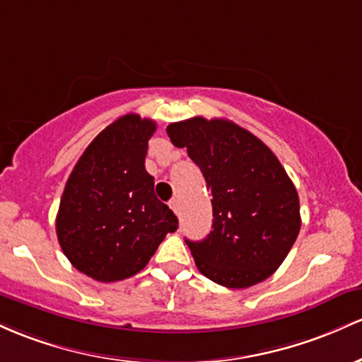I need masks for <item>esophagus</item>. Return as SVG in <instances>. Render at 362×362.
<instances>
[{
	"mask_svg": "<svg viewBox=\"0 0 362 362\" xmlns=\"http://www.w3.org/2000/svg\"><path fill=\"white\" fill-rule=\"evenodd\" d=\"M169 206L174 210V214H177L180 212V200H177V198H173V200L169 202Z\"/></svg>",
	"mask_w": 362,
	"mask_h": 362,
	"instance_id": "1",
	"label": "esophagus"
}]
</instances>
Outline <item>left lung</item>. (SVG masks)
Segmentation results:
<instances>
[{
	"mask_svg": "<svg viewBox=\"0 0 362 362\" xmlns=\"http://www.w3.org/2000/svg\"><path fill=\"white\" fill-rule=\"evenodd\" d=\"M186 147L212 193V230L186 245L198 270L229 289L269 279L301 229L299 197L275 153L259 138L227 119L197 116L168 127Z\"/></svg>",
	"mask_w": 362,
	"mask_h": 362,
	"instance_id": "1",
	"label": "left lung"
}]
</instances>
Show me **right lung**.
I'll use <instances>...</instances> for the list:
<instances>
[{"label":"right lung","instance_id":"obj_1","mask_svg":"<svg viewBox=\"0 0 362 362\" xmlns=\"http://www.w3.org/2000/svg\"><path fill=\"white\" fill-rule=\"evenodd\" d=\"M156 121L121 116L104 128L73 168L61 197L56 234L64 257L99 282L145 269L177 217L153 193L145 169Z\"/></svg>","mask_w":362,"mask_h":362}]
</instances>
